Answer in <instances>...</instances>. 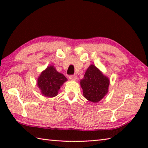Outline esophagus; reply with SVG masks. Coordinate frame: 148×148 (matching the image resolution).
<instances>
[{
	"label": "esophagus",
	"instance_id": "34e87169",
	"mask_svg": "<svg viewBox=\"0 0 148 148\" xmlns=\"http://www.w3.org/2000/svg\"><path fill=\"white\" fill-rule=\"evenodd\" d=\"M69 79L72 80V81H75V80L77 79V76H76V75H71V76H69Z\"/></svg>",
	"mask_w": 148,
	"mask_h": 148
}]
</instances>
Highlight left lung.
<instances>
[{
	"label": "left lung",
	"mask_w": 148,
	"mask_h": 148,
	"mask_svg": "<svg viewBox=\"0 0 148 148\" xmlns=\"http://www.w3.org/2000/svg\"><path fill=\"white\" fill-rule=\"evenodd\" d=\"M109 79L94 65H90L80 85L85 98L92 102L101 101L108 92Z\"/></svg>",
	"instance_id": "obj_1"
}]
</instances>
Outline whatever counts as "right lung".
<instances>
[{
  "mask_svg": "<svg viewBox=\"0 0 148 148\" xmlns=\"http://www.w3.org/2000/svg\"><path fill=\"white\" fill-rule=\"evenodd\" d=\"M66 80L63 74L57 72L53 66H49L42 72L37 84L42 95L47 97H54Z\"/></svg>",
  "mask_w": 148,
  "mask_h": 148,
  "instance_id": "1",
  "label": "right lung"
}]
</instances>
